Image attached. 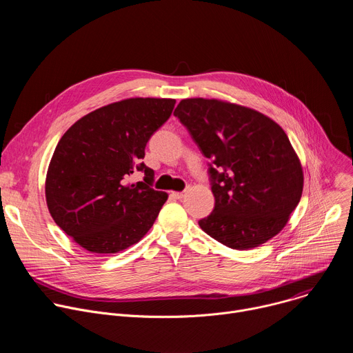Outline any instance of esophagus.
<instances>
[{
    "label": "esophagus",
    "instance_id": "1",
    "mask_svg": "<svg viewBox=\"0 0 353 353\" xmlns=\"http://www.w3.org/2000/svg\"><path fill=\"white\" fill-rule=\"evenodd\" d=\"M184 195H185V191H176V192H172V196L176 198V199H181V198H184Z\"/></svg>",
    "mask_w": 353,
    "mask_h": 353
}]
</instances>
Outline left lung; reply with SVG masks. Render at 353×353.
Here are the masks:
<instances>
[{
	"label": "left lung",
	"mask_w": 353,
	"mask_h": 353,
	"mask_svg": "<svg viewBox=\"0 0 353 353\" xmlns=\"http://www.w3.org/2000/svg\"><path fill=\"white\" fill-rule=\"evenodd\" d=\"M208 162L214 211L198 221L226 247L278 234L297 207L303 170L285 131L267 116L215 99H184L173 113Z\"/></svg>",
	"instance_id": "8db88e82"
}]
</instances>
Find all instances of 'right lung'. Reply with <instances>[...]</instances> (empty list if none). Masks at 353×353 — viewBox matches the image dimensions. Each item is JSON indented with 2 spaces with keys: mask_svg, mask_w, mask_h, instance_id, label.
<instances>
[{
  "mask_svg": "<svg viewBox=\"0 0 353 353\" xmlns=\"http://www.w3.org/2000/svg\"><path fill=\"white\" fill-rule=\"evenodd\" d=\"M174 99L135 97L100 108L60 139L46 179L54 222L85 250L114 254L152 228L168 194L152 188L145 146L170 117ZM144 173L142 182L130 176Z\"/></svg>",
  "mask_w": 353,
  "mask_h": 353,
  "instance_id": "obj_1",
  "label": "right lung"
}]
</instances>
